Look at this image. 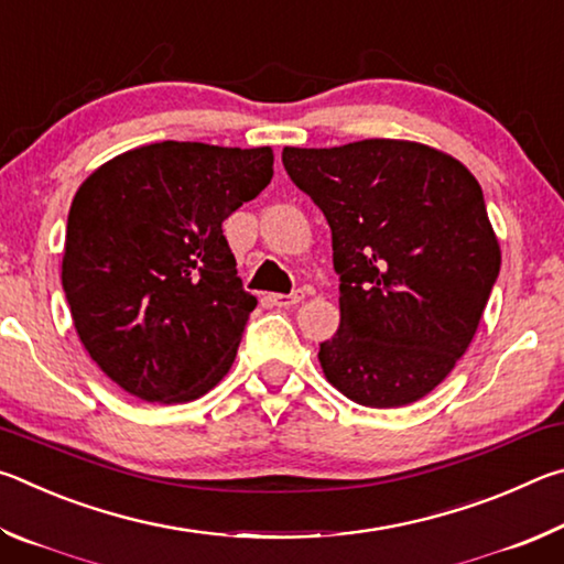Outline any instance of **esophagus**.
Listing matches in <instances>:
<instances>
[{
    "mask_svg": "<svg viewBox=\"0 0 564 564\" xmlns=\"http://www.w3.org/2000/svg\"><path fill=\"white\" fill-rule=\"evenodd\" d=\"M269 299H271L273 305H279V308H291V305L301 303L305 299V293L299 289V291H293V293H271Z\"/></svg>",
    "mask_w": 564,
    "mask_h": 564,
    "instance_id": "1",
    "label": "esophagus"
}]
</instances>
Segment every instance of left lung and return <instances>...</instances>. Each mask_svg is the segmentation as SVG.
<instances>
[{"label": "left lung", "mask_w": 564, "mask_h": 564, "mask_svg": "<svg viewBox=\"0 0 564 564\" xmlns=\"http://www.w3.org/2000/svg\"><path fill=\"white\" fill-rule=\"evenodd\" d=\"M283 166L333 236L340 326L318 350L328 383L358 405L415 403L470 346L500 273L480 184L400 139L285 147Z\"/></svg>", "instance_id": "8db88e82"}]
</instances>
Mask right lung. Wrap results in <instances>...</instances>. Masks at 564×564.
Masks as SVG:
<instances>
[{
  "instance_id": "1",
  "label": "right lung",
  "mask_w": 564,
  "mask_h": 564,
  "mask_svg": "<svg viewBox=\"0 0 564 564\" xmlns=\"http://www.w3.org/2000/svg\"><path fill=\"white\" fill-rule=\"evenodd\" d=\"M271 176V147L161 141L113 156L76 191L62 285L84 348L127 393L188 403L234 366L259 301L221 224Z\"/></svg>"
}]
</instances>
